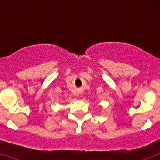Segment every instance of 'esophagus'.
<instances>
[{
    "mask_svg": "<svg viewBox=\"0 0 160 160\" xmlns=\"http://www.w3.org/2000/svg\"><path fill=\"white\" fill-rule=\"evenodd\" d=\"M78 94H82V92H81V91H80V90H79V91H78Z\"/></svg>",
    "mask_w": 160,
    "mask_h": 160,
    "instance_id": "1",
    "label": "esophagus"
}]
</instances>
